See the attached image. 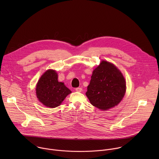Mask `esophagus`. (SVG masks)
I'll use <instances>...</instances> for the list:
<instances>
[{
  "instance_id": "34e87169",
  "label": "esophagus",
  "mask_w": 159,
  "mask_h": 159,
  "mask_svg": "<svg viewBox=\"0 0 159 159\" xmlns=\"http://www.w3.org/2000/svg\"><path fill=\"white\" fill-rule=\"evenodd\" d=\"M75 90H76L77 92L80 93L82 90V89L81 87H77V88H75Z\"/></svg>"
}]
</instances>
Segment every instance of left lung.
Masks as SVG:
<instances>
[{
	"label": "left lung",
	"mask_w": 159,
	"mask_h": 159,
	"mask_svg": "<svg viewBox=\"0 0 159 159\" xmlns=\"http://www.w3.org/2000/svg\"><path fill=\"white\" fill-rule=\"evenodd\" d=\"M126 91L121 72L112 63L102 61L93 71L86 96L94 106L107 110L118 105Z\"/></svg>",
	"instance_id": "1"
}]
</instances>
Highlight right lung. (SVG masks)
Segmentation results:
<instances>
[{"instance_id":"add662e5","label":"right lung","mask_w":159,"mask_h":159,"mask_svg":"<svg viewBox=\"0 0 159 159\" xmlns=\"http://www.w3.org/2000/svg\"><path fill=\"white\" fill-rule=\"evenodd\" d=\"M36 90L38 100L51 108L60 106L66 96L71 93L63 82L58 81V75L53 70H47L41 77Z\"/></svg>"}]
</instances>
